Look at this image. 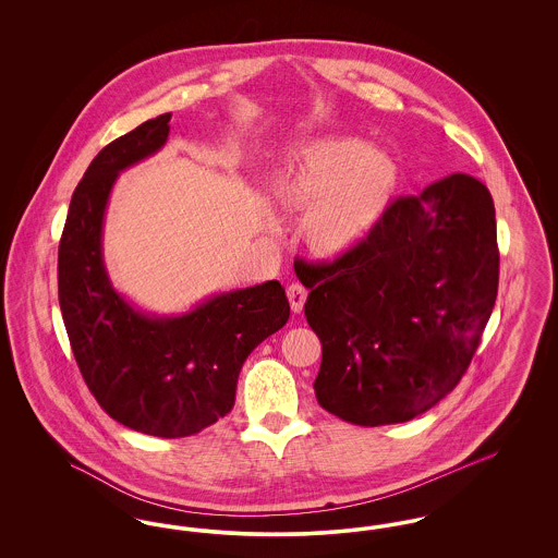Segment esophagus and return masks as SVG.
<instances>
[{
  "mask_svg": "<svg viewBox=\"0 0 558 558\" xmlns=\"http://www.w3.org/2000/svg\"><path fill=\"white\" fill-rule=\"evenodd\" d=\"M289 301H291L292 312L294 314H301L303 312V305L307 301V291L301 287V284H291L289 287Z\"/></svg>",
  "mask_w": 558,
  "mask_h": 558,
  "instance_id": "1",
  "label": "esophagus"
}]
</instances>
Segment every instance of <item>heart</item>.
Returning <instances> with one entry per match:
<instances>
[{
	"label": "heart",
	"instance_id": "b5f03b06",
	"mask_svg": "<svg viewBox=\"0 0 558 558\" xmlns=\"http://www.w3.org/2000/svg\"><path fill=\"white\" fill-rule=\"evenodd\" d=\"M398 178L385 150L328 137L301 148L274 175V196L289 211H307L305 239L318 255L341 257L371 239Z\"/></svg>",
	"mask_w": 558,
	"mask_h": 558
}]
</instances>
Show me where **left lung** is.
Returning a JSON list of instances; mask_svg holds the SVG:
<instances>
[{"label": "left lung", "mask_w": 558, "mask_h": 558, "mask_svg": "<svg viewBox=\"0 0 558 558\" xmlns=\"http://www.w3.org/2000/svg\"><path fill=\"white\" fill-rule=\"evenodd\" d=\"M498 266L492 194L466 173L391 203L371 239L332 264L301 266L322 341L319 405L378 426L446 398L492 316Z\"/></svg>", "instance_id": "1"}]
</instances>
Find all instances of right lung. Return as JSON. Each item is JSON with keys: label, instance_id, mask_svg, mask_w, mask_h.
I'll use <instances>...</instances> for the list:
<instances>
[{"label": "right lung", "instance_id": "obj_1", "mask_svg": "<svg viewBox=\"0 0 558 558\" xmlns=\"http://www.w3.org/2000/svg\"><path fill=\"white\" fill-rule=\"evenodd\" d=\"M171 112L110 142L71 198L58 248V299L81 374L110 418L165 439L226 416L251 351L291 316L284 287L267 280L217 292L184 314L142 312L110 282L102 230L117 178L157 155Z\"/></svg>", "mask_w": 558, "mask_h": 558}]
</instances>
